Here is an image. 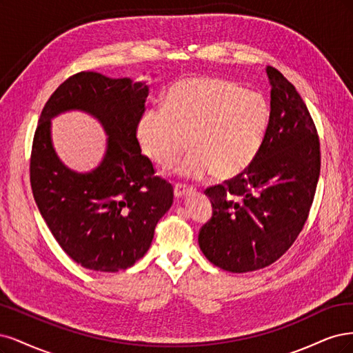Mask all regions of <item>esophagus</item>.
Wrapping results in <instances>:
<instances>
[{
	"label": "esophagus",
	"mask_w": 353,
	"mask_h": 353,
	"mask_svg": "<svg viewBox=\"0 0 353 353\" xmlns=\"http://www.w3.org/2000/svg\"><path fill=\"white\" fill-rule=\"evenodd\" d=\"M190 193H193L192 188H186V186H181V185H176L174 186V196L177 199H183V198L189 196Z\"/></svg>",
	"instance_id": "1"
}]
</instances>
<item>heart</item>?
I'll return each instance as SVG.
<instances>
[{
	"label": "heart",
	"mask_w": 353,
	"mask_h": 353,
	"mask_svg": "<svg viewBox=\"0 0 353 353\" xmlns=\"http://www.w3.org/2000/svg\"><path fill=\"white\" fill-rule=\"evenodd\" d=\"M268 126V108L258 94L217 77L193 76L176 82L164 108H151L136 128L142 152L164 168L186 151L179 176L219 180L242 174L251 165Z\"/></svg>",
	"instance_id": "heart-1"
}]
</instances>
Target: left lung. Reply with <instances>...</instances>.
I'll return each instance as SVG.
<instances>
[{"label":"left lung","mask_w":353,"mask_h":353,"mask_svg":"<svg viewBox=\"0 0 353 353\" xmlns=\"http://www.w3.org/2000/svg\"><path fill=\"white\" fill-rule=\"evenodd\" d=\"M270 120L254 163L242 174L208 188L211 220L198 242L210 263L230 272L271 265L296 241L320 177V139L303 99L274 67Z\"/></svg>","instance_id":"8db88e82"}]
</instances>
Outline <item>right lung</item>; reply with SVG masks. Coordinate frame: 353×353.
<instances>
[{
  "instance_id": "1",
  "label": "right lung",
  "mask_w": 353,
  "mask_h": 353,
  "mask_svg": "<svg viewBox=\"0 0 353 353\" xmlns=\"http://www.w3.org/2000/svg\"><path fill=\"white\" fill-rule=\"evenodd\" d=\"M148 94L145 82L82 72L57 88L41 112L30 155L33 198L63 251L88 270L132 267L173 203V186L154 176L136 138ZM73 109L94 115L109 136L105 158L88 174L64 166L50 139V119Z\"/></svg>"
}]
</instances>
